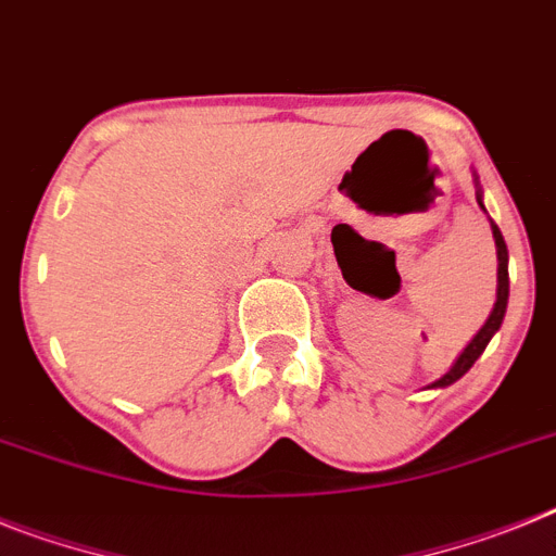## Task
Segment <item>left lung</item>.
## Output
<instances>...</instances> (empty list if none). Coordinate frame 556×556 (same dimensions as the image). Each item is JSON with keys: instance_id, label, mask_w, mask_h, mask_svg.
<instances>
[{"instance_id": "8db88e82", "label": "left lung", "mask_w": 556, "mask_h": 556, "mask_svg": "<svg viewBox=\"0 0 556 556\" xmlns=\"http://www.w3.org/2000/svg\"><path fill=\"white\" fill-rule=\"evenodd\" d=\"M475 177V198H478V206L486 212V206H483V189H480L478 184V175L472 172ZM492 237H494V249H497V300H494V307H492V314H489V319L483 321V328L478 330V333L472 336V342L466 344L464 350H460V356L452 362L450 370L441 376V379H435L432 384L427 387V390H444V387L455 384V381L464 376L469 367L475 365L480 358V353L486 350V344L492 342V336L501 330L503 325V316H506V305H508V251H506V240H503L501 235V228L494 226L492 223Z\"/></svg>"}]
</instances>
